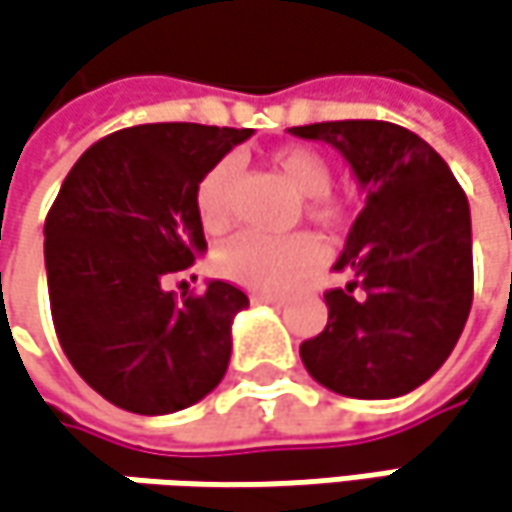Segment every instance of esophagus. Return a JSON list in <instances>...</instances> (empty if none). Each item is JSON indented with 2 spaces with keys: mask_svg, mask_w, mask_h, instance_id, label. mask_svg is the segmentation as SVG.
<instances>
[{
  "mask_svg": "<svg viewBox=\"0 0 512 512\" xmlns=\"http://www.w3.org/2000/svg\"><path fill=\"white\" fill-rule=\"evenodd\" d=\"M252 301L255 304H272V307H284L286 304V298H281V295H266V292H255Z\"/></svg>",
  "mask_w": 512,
  "mask_h": 512,
  "instance_id": "1",
  "label": "esophagus"
}]
</instances>
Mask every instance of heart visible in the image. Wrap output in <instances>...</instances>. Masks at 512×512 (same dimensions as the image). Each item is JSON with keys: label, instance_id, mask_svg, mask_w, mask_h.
<instances>
[{"label": "heart", "instance_id": "1", "mask_svg": "<svg viewBox=\"0 0 512 512\" xmlns=\"http://www.w3.org/2000/svg\"><path fill=\"white\" fill-rule=\"evenodd\" d=\"M275 170L286 182L307 196V217L336 226L342 220V205L327 194L330 191V167L307 147H281L272 156ZM231 182L234 165L223 159L211 167L196 185V214L208 234H220L231 217ZM318 260V243L310 234H289V237H263L255 231H240L214 252V269L231 284L257 289V292H278L295 281H301Z\"/></svg>", "mask_w": 512, "mask_h": 512}]
</instances>
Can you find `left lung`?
I'll list each match as a JSON object with an SVG mask.
<instances>
[{"mask_svg":"<svg viewBox=\"0 0 512 512\" xmlns=\"http://www.w3.org/2000/svg\"><path fill=\"white\" fill-rule=\"evenodd\" d=\"M289 133L339 150L365 194L333 266L353 281L324 295L327 327L301 345V362L336 394L403 397L449 359L469 316V202L435 150L391 121H324Z\"/></svg>","mask_w":512,"mask_h":512,"instance_id":"left-lung-1","label":"left lung"}]
</instances>
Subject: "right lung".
I'll return each mask as SVG.
<instances>
[{
	"mask_svg": "<svg viewBox=\"0 0 512 512\" xmlns=\"http://www.w3.org/2000/svg\"><path fill=\"white\" fill-rule=\"evenodd\" d=\"M255 130L141 124L92 144L46 217L51 318L89 388L133 414H173L228 371L246 292L208 281L176 298L165 281L205 255L199 179Z\"/></svg>",
	"mask_w": 512,
	"mask_h": 512,
	"instance_id": "right-lung-1",
	"label": "right lung"
}]
</instances>
